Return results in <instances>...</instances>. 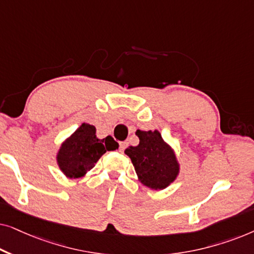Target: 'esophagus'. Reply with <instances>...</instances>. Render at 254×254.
Returning <instances> with one entry per match:
<instances>
[{
    "label": "esophagus",
    "instance_id": "1",
    "mask_svg": "<svg viewBox=\"0 0 254 254\" xmlns=\"http://www.w3.org/2000/svg\"><path fill=\"white\" fill-rule=\"evenodd\" d=\"M127 142H120V151L121 152H124V150H125V149H126L127 148Z\"/></svg>",
    "mask_w": 254,
    "mask_h": 254
}]
</instances>
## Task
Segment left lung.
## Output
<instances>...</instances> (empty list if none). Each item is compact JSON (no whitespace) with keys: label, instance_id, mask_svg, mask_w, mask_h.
Returning a JSON list of instances; mask_svg holds the SVG:
<instances>
[{"label":"left lung","instance_id":"left-lung-1","mask_svg":"<svg viewBox=\"0 0 254 254\" xmlns=\"http://www.w3.org/2000/svg\"><path fill=\"white\" fill-rule=\"evenodd\" d=\"M137 145H129L125 154L133 163L137 179L150 190H164L175 182L180 172L176 152L161 133L155 130H136Z\"/></svg>","mask_w":254,"mask_h":254}]
</instances>
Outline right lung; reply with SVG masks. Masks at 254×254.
Returning a JSON list of instances; mask_svg holds the SVG:
<instances>
[{
  "label": "right lung",
  "mask_w": 254,
  "mask_h": 254,
  "mask_svg": "<svg viewBox=\"0 0 254 254\" xmlns=\"http://www.w3.org/2000/svg\"><path fill=\"white\" fill-rule=\"evenodd\" d=\"M119 148L112 136L97 137L96 127L83 123L62 142L57 152V164L69 179L84 177L106 151Z\"/></svg>",
  "instance_id": "1"
}]
</instances>
